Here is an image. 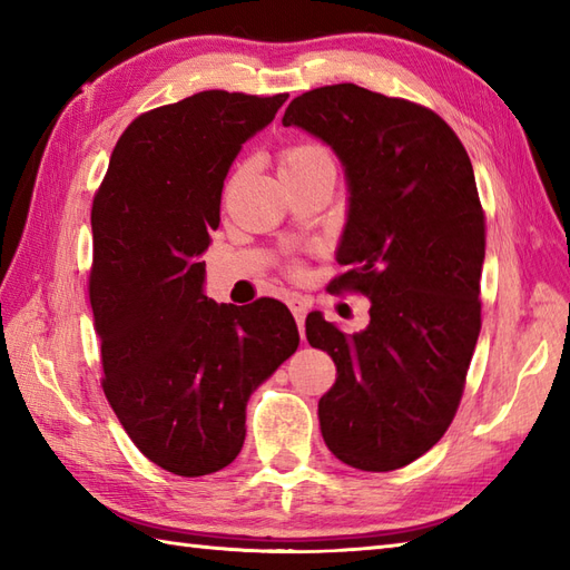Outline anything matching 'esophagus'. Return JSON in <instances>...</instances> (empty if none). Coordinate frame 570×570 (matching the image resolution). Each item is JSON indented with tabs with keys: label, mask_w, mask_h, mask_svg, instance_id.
I'll return each mask as SVG.
<instances>
[{
	"label": "esophagus",
	"mask_w": 570,
	"mask_h": 570,
	"mask_svg": "<svg viewBox=\"0 0 570 570\" xmlns=\"http://www.w3.org/2000/svg\"><path fill=\"white\" fill-rule=\"evenodd\" d=\"M288 308H292L294 318H296V323H298L301 337H304V318H306V313H308V308H311V301L304 298V296H298V294H292V296H288Z\"/></svg>",
	"instance_id": "34e87169"
}]
</instances>
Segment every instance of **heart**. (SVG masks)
<instances>
[{
    "instance_id": "obj_1",
    "label": "heart",
    "mask_w": 570,
    "mask_h": 570,
    "mask_svg": "<svg viewBox=\"0 0 570 570\" xmlns=\"http://www.w3.org/2000/svg\"><path fill=\"white\" fill-rule=\"evenodd\" d=\"M325 156H328V151L318 147V144H292V147H286L278 154V168L282 171H294V168H301L316 159H325Z\"/></svg>"
}]
</instances>
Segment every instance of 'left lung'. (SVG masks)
<instances>
[{
	"label": "left lung",
	"instance_id": "8db88e82",
	"mask_svg": "<svg viewBox=\"0 0 570 570\" xmlns=\"http://www.w3.org/2000/svg\"><path fill=\"white\" fill-rule=\"evenodd\" d=\"M282 122L341 156L345 272L328 288L372 304L353 335L306 318L308 343L337 370L318 402L323 441L350 468H404L451 426L482 325L485 210L470 156L429 107L353 82L298 95Z\"/></svg>",
	"mask_w": 570,
	"mask_h": 570
}]
</instances>
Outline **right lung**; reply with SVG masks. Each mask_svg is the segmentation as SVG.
I'll return each instance as SVG.
<instances>
[{"mask_svg":"<svg viewBox=\"0 0 570 570\" xmlns=\"http://www.w3.org/2000/svg\"><path fill=\"white\" fill-rule=\"evenodd\" d=\"M286 98L203 90L141 112L95 193L88 292L102 390L131 443L174 475L233 463L249 394L298 347L282 301L217 306L200 262L229 164Z\"/></svg>","mask_w":570,"mask_h":570,"instance_id":"obj_1","label":"right lung"}]
</instances>
